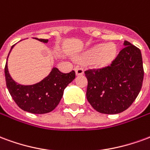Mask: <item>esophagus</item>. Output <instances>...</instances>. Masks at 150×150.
<instances>
[{
    "mask_svg": "<svg viewBox=\"0 0 150 150\" xmlns=\"http://www.w3.org/2000/svg\"><path fill=\"white\" fill-rule=\"evenodd\" d=\"M75 73H76V75H83L84 73V71L82 67H75Z\"/></svg>",
    "mask_w": 150,
    "mask_h": 150,
    "instance_id": "obj_1",
    "label": "esophagus"
}]
</instances>
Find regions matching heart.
Instances as JSON below:
<instances>
[{"instance_id":"b5f03b06","label":"heart","mask_w":150,"mask_h":150,"mask_svg":"<svg viewBox=\"0 0 150 150\" xmlns=\"http://www.w3.org/2000/svg\"><path fill=\"white\" fill-rule=\"evenodd\" d=\"M117 54L116 46L112 42L96 45L82 54L80 57L86 61L91 60L92 64L99 67L106 66L112 62Z\"/></svg>"}]
</instances>
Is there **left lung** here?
<instances>
[{"instance_id": "1", "label": "left lung", "mask_w": 150, "mask_h": 150, "mask_svg": "<svg viewBox=\"0 0 150 150\" xmlns=\"http://www.w3.org/2000/svg\"><path fill=\"white\" fill-rule=\"evenodd\" d=\"M110 66L84 72L88 79L87 99L95 110L118 114L133 103L144 78L141 50L128 41Z\"/></svg>"}]
</instances>
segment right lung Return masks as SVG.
I'll use <instances>...</instances> for the list:
<instances>
[{
    "mask_svg": "<svg viewBox=\"0 0 150 150\" xmlns=\"http://www.w3.org/2000/svg\"><path fill=\"white\" fill-rule=\"evenodd\" d=\"M44 43L48 39H38ZM16 45V44H15ZM5 67V80L8 92L13 100L22 110L34 114H44L53 111L59 104L63 91L67 85L75 78L74 71L69 73H62L57 67H53L46 77L40 82L31 85L19 84L12 78L8 72V58Z\"/></svg>",
    "mask_w": 150,
    "mask_h": 150,
    "instance_id": "obj_1",
    "label": "right lung"
}]
</instances>
